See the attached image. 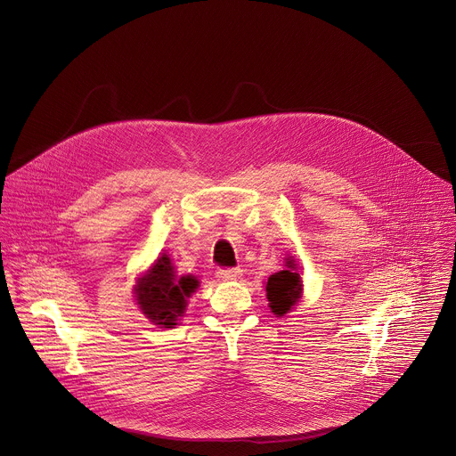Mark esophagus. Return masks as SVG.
<instances>
[{
    "label": "esophagus",
    "mask_w": 456,
    "mask_h": 456,
    "mask_svg": "<svg viewBox=\"0 0 456 456\" xmlns=\"http://www.w3.org/2000/svg\"><path fill=\"white\" fill-rule=\"evenodd\" d=\"M216 276L222 280V281H234V280H240L241 278V269H220L216 273Z\"/></svg>",
    "instance_id": "obj_1"
}]
</instances>
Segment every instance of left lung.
Returning <instances> with one entry per match:
<instances>
[{"mask_svg": "<svg viewBox=\"0 0 456 456\" xmlns=\"http://www.w3.org/2000/svg\"><path fill=\"white\" fill-rule=\"evenodd\" d=\"M285 262V271L273 274L265 285L269 306L278 317L285 315L296 306V303L301 299L303 290V281L297 273L294 257L289 256Z\"/></svg>", "mask_w": 456, "mask_h": 456, "instance_id": "left-lung-1", "label": "left lung"}]
</instances>
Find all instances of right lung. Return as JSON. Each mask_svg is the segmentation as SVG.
Returning a JSON list of instances; mask_svg holds the SVG:
<instances>
[{
    "mask_svg": "<svg viewBox=\"0 0 456 456\" xmlns=\"http://www.w3.org/2000/svg\"><path fill=\"white\" fill-rule=\"evenodd\" d=\"M199 289V280L176 276L169 254L162 252L153 267L137 280L135 299L142 314L162 329H173L183 315L187 299Z\"/></svg>",
    "mask_w": 456,
    "mask_h": 456,
    "instance_id": "add662e5",
    "label": "right lung"
}]
</instances>
